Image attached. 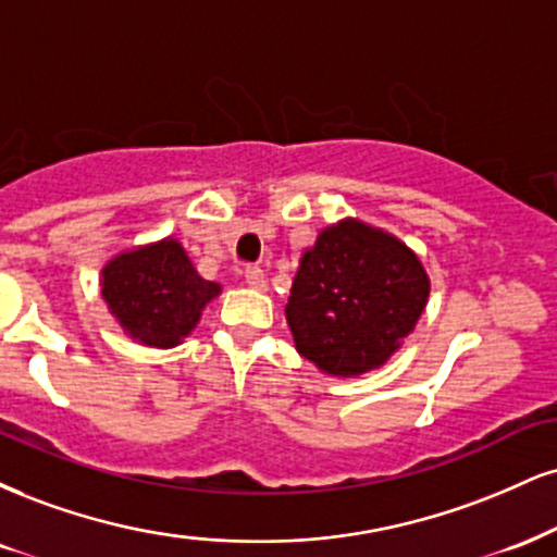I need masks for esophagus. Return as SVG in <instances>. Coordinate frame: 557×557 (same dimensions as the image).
Listing matches in <instances>:
<instances>
[{"instance_id":"34e87169","label":"esophagus","mask_w":557,"mask_h":557,"mask_svg":"<svg viewBox=\"0 0 557 557\" xmlns=\"http://www.w3.org/2000/svg\"><path fill=\"white\" fill-rule=\"evenodd\" d=\"M244 277H246V283H249V287H253V290H264L267 287V277L259 267H246Z\"/></svg>"}]
</instances>
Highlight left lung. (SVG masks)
I'll return each instance as SVG.
<instances>
[{
    "label": "left lung",
    "instance_id": "left-lung-1",
    "mask_svg": "<svg viewBox=\"0 0 557 557\" xmlns=\"http://www.w3.org/2000/svg\"><path fill=\"white\" fill-rule=\"evenodd\" d=\"M428 296L431 277L405 240L343 218L300 253L285 319L306 360L326 376L355 379L405 345Z\"/></svg>",
    "mask_w": 557,
    "mask_h": 557
}]
</instances>
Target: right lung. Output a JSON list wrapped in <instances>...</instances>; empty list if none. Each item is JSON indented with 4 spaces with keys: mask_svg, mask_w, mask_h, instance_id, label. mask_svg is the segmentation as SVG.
<instances>
[{
    "mask_svg": "<svg viewBox=\"0 0 557 557\" xmlns=\"http://www.w3.org/2000/svg\"><path fill=\"white\" fill-rule=\"evenodd\" d=\"M220 293L223 285L205 280L173 236L113 253L100 270V298L116 324L158 350L184 343Z\"/></svg>",
    "mask_w": 557,
    "mask_h": 557,
    "instance_id": "1",
    "label": "right lung"
}]
</instances>
